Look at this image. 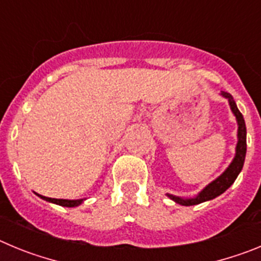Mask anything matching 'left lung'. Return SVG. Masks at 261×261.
Segmentation results:
<instances>
[{"label":"left lung","mask_w":261,"mask_h":261,"mask_svg":"<svg viewBox=\"0 0 261 261\" xmlns=\"http://www.w3.org/2000/svg\"><path fill=\"white\" fill-rule=\"evenodd\" d=\"M221 95L229 100L231 112L234 114L235 119H237V123H238V135H237L238 142H237V147H235L234 159L231 161L229 167L226 168L225 171H223L220 176L217 177V179H214L212 183H209L208 186L205 187L204 190L200 191L199 195L195 196V197L183 199V197H179V196H174L167 193L168 197H170L172 201L176 202V204L184 205V206H191V205H197L201 204V202L216 199L217 196L222 195V193L234 183L235 179L238 177L239 172H241L242 168H243L246 151H247V141H246L247 130H246V123H244L243 115L241 114V111L237 107V103H235L234 98H232L229 93H225V91H221Z\"/></svg>","instance_id":"obj_1"}]
</instances>
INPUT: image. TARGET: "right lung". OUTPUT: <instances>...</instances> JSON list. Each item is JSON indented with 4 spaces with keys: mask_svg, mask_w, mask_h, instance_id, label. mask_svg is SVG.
Segmentation results:
<instances>
[{
    "mask_svg": "<svg viewBox=\"0 0 261 261\" xmlns=\"http://www.w3.org/2000/svg\"><path fill=\"white\" fill-rule=\"evenodd\" d=\"M36 196H39L40 199L45 200L48 202H53V204L56 205H61V206H66V208H74V206H78L82 202L85 201L86 199H78V200H65V199H50V197H45V196H41L39 193L35 192Z\"/></svg>",
    "mask_w": 261,
    "mask_h": 261,
    "instance_id": "right-lung-1",
    "label": "right lung"
}]
</instances>
